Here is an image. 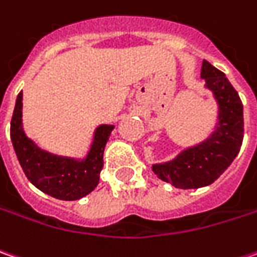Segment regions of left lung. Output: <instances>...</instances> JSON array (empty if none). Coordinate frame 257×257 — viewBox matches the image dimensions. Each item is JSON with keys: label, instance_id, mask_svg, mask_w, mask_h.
<instances>
[{"label": "left lung", "instance_id": "left-lung-1", "mask_svg": "<svg viewBox=\"0 0 257 257\" xmlns=\"http://www.w3.org/2000/svg\"><path fill=\"white\" fill-rule=\"evenodd\" d=\"M200 78L216 102L212 132L198 144L183 148L171 161L152 164L161 181L179 189H198L213 183L233 162L243 141V105L236 89L208 61L202 62Z\"/></svg>", "mask_w": 257, "mask_h": 257}]
</instances>
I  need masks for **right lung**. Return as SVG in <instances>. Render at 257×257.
Wrapping results in <instances>:
<instances>
[{
  "mask_svg": "<svg viewBox=\"0 0 257 257\" xmlns=\"http://www.w3.org/2000/svg\"><path fill=\"white\" fill-rule=\"evenodd\" d=\"M113 128L115 125L111 123L98 125L82 158L52 154L25 134L23 92H20L11 119V142L24 173L35 188L55 199L78 200L91 193L99 183L103 151Z\"/></svg>",
  "mask_w": 257,
  "mask_h": 257,
  "instance_id": "1",
  "label": "right lung"
}]
</instances>
